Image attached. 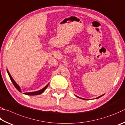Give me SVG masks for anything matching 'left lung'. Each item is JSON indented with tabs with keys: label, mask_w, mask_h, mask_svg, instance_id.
<instances>
[{
	"label": "left lung",
	"mask_w": 125,
	"mask_h": 125,
	"mask_svg": "<svg viewBox=\"0 0 125 125\" xmlns=\"http://www.w3.org/2000/svg\"><path fill=\"white\" fill-rule=\"evenodd\" d=\"M104 94H103V95H102V96H99V97H97V98H96V99H97V98H100L101 97H102V96H103ZM76 97H78V98H81V99H83V98H80V97H78V96H75Z\"/></svg>",
	"instance_id": "8db88e82"
}]
</instances>
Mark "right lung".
Returning <instances> with one entry per match:
<instances>
[{"mask_svg": "<svg viewBox=\"0 0 125 125\" xmlns=\"http://www.w3.org/2000/svg\"><path fill=\"white\" fill-rule=\"evenodd\" d=\"M7 72H8L9 77H10V80H11V81H12V83H13V85L15 86V87L17 88V90L19 91V92H21V88H20V86H19V85H18L15 82V80H13V79L12 78V76H11V75L10 74V73H9V72L8 71V69H7ZM49 83H48V84H47L46 86H45V87L43 88H42V90H40L39 91H38L31 92H26V93H24L23 94H27V95H29V96H35V95L40 94H42V93H43V92L45 91V90L46 89L47 87V86H48V85H49Z\"/></svg>", "mask_w": 125, "mask_h": 125, "instance_id": "right-lung-1", "label": "right lung"}]
</instances>
